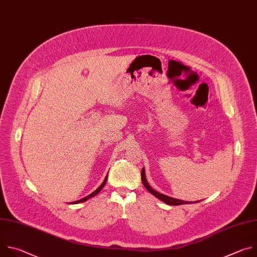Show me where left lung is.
<instances>
[{"instance_id": "8db88e82", "label": "left lung", "mask_w": 257, "mask_h": 257, "mask_svg": "<svg viewBox=\"0 0 257 257\" xmlns=\"http://www.w3.org/2000/svg\"><path fill=\"white\" fill-rule=\"evenodd\" d=\"M141 181L143 183L144 187L148 189L153 195H155L157 198H159L160 200L164 201L165 203L169 204V205H180V204H186V203H192L190 201H184V200H180V199H176V198H172L170 196H167L165 194H162L158 191H156L155 189H153L151 187V185L149 184L148 180H146V177H145V171H144V168L141 170ZM195 202H198V201H195Z\"/></svg>"}]
</instances>
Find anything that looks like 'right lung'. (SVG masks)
<instances>
[{
	"mask_svg": "<svg viewBox=\"0 0 257 257\" xmlns=\"http://www.w3.org/2000/svg\"><path fill=\"white\" fill-rule=\"evenodd\" d=\"M106 180H107V174H106V176H105V178H104V180H103V182L101 183L100 184V186L96 189V190H94L92 193H90L89 195H87V196H85L84 198H82V199H80V200H77V201H74V203H80V202H84V201H86V200H88L89 198H91V197H93V196H95L102 188H103V186L105 185V183H106Z\"/></svg>",
	"mask_w": 257,
	"mask_h": 257,
	"instance_id": "obj_1",
	"label": "right lung"
}]
</instances>
